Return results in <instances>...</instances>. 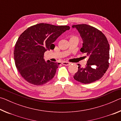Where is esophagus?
Segmentation results:
<instances>
[{
  "label": "esophagus",
  "mask_w": 121,
  "mask_h": 121,
  "mask_svg": "<svg viewBox=\"0 0 121 121\" xmlns=\"http://www.w3.org/2000/svg\"><path fill=\"white\" fill-rule=\"evenodd\" d=\"M70 63H70V62H65V61H63V62H62V64L63 65H70Z\"/></svg>",
  "instance_id": "1"
}]
</instances>
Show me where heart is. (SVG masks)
<instances>
[{
  "mask_svg": "<svg viewBox=\"0 0 121 121\" xmlns=\"http://www.w3.org/2000/svg\"><path fill=\"white\" fill-rule=\"evenodd\" d=\"M72 38H74V37H72Z\"/></svg>",
  "mask_w": 121,
  "mask_h": 121,
  "instance_id": "heart-1",
  "label": "heart"
}]
</instances>
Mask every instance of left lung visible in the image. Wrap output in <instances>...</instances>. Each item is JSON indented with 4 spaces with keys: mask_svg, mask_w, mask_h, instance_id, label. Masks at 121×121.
Returning a JSON list of instances; mask_svg holds the SVG:
<instances>
[{
    "mask_svg": "<svg viewBox=\"0 0 121 121\" xmlns=\"http://www.w3.org/2000/svg\"><path fill=\"white\" fill-rule=\"evenodd\" d=\"M72 28L76 29L82 38L81 52L89 58L84 68L78 64V69L73 78L83 84L99 80L109 67V45L107 38L97 28L87 24L73 25Z\"/></svg>",
    "mask_w": 121,
    "mask_h": 121,
    "instance_id": "left-lung-1",
    "label": "left lung"
}]
</instances>
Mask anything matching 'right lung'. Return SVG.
I'll list each match as a JSON object with an SVG mask.
<instances>
[{
	"instance_id": "right-lung-1",
	"label": "right lung",
	"mask_w": 121,
	"mask_h": 121,
	"mask_svg": "<svg viewBox=\"0 0 121 121\" xmlns=\"http://www.w3.org/2000/svg\"><path fill=\"white\" fill-rule=\"evenodd\" d=\"M70 27L39 23L29 27L18 38L14 50L16 68L22 77L30 84L42 85L51 80L59 63L45 61L44 53L53 50V44Z\"/></svg>"
}]
</instances>
